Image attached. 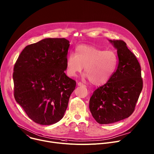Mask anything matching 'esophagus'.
I'll return each mask as SVG.
<instances>
[{
  "mask_svg": "<svg viewBox=\"0 0 154 154\" xmlns=\"http://www.w3.org/2000/svg\"><path fill=\"white\" fill-rule=\"evenodd\" d=\"M77 85H78V86H83V87H85V85H84V84L81 83V82H78V83H77Z\"/></svg>",
  "mask_w": 154,
  "mask_h": 154,
  "instance_id": "obj_1",
  "label": "esophagus"
}]
</instances>
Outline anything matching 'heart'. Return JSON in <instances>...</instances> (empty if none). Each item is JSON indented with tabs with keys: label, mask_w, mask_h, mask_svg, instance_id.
<instances>
[{
	"label": "heart",
	"mask_w": 154,
	"mask_h": 154,
	"mask_svg": "<svg viewBox=\"0 0 154 154\" xmlns=\"http://www.w3.org/2000/svg\"><path fill=\"white\" fill-rule=\"evenodd\" d=\"M118 64V57L112 50L103 51L90 45H80L75 54H70L66 59L67 75L74 77L84 67V77L95 85L104 84L114 74Z\"/></svg>",
	"instance_id": "obj_1"
}]
</instances>
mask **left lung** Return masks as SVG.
Returning <instances> with one entry per match:
<instances>
[{"instance_id":"1","label":"left lung","mask_w":154,"mask_h":154,"mask_svg":"<svg viewBox=\"0 0 154 154\" xmlns=\"http://www.w3.org/2000/svg\"><path fill=\"white\" fill-rule=\"evenodd\" d=\"M117 49L118 64L107 82L95 90L89 101L94 118L101 125L113 123L130 116L142 90L138 60L122 40H109Z\"/></svg>"}]
</instances>
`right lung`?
<instances>
[{
	"label": "right lung",
	"instance_id": "obj_1",
	"mask_svg": "<svg viewBox=\"0 0 154 154\" xmlns=\"http://www.w3.org/2000/svg\"><path fill=\"white\" fill-rule=\"evenodd\" d=\"M69 42L45 38L26 46L14 68V97L28 116L42 125L60 121L76 82L65 74Z\"/></svg>",
	"mask_w": 154,
	"mask_h": 154
}]
</instances>
